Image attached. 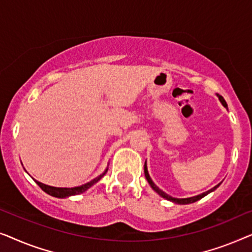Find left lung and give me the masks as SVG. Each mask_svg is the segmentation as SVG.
Listing matches in <instances>:
<instances>
[{"label": "left lung", "mask_w": 252, "mask_h": 252, "mask_svg": "<svg viewBox=\"0 0 252 252\" xmlns=\"http://www.w3.org/2000/svg\"><path fill=\"white\" fill-rule=\"evenodd\" d=\"M217 95H218L219 100H220V102H221V104H222V106H224V107H227V104H226L225 99L222 98L220 94H217ZM144 172H145V177H146V179H147L148 184H150L151 187H152V189H153L155 190V192H157L158 194H160V195H161L162 197L166 198V200L171 201V202H173V203H178V204H189V203H194V202H196V201H198V200H201L202 197H204L205 195H208L209 193L214 192V190H215L216 189H217V187H219V185H220V184H218V185H216V186L214 187V189H209V190H207V192H204V193L200 194V195H196V196H193V197H186V198H176V197H172V196L168 195V194L163 192V190H161L160 189H158V187L157 185H155V184L153 183V180L151 179L150 175H148V171H147V166H146V162H145V165H144Z\"/></svg>", "instance_id": "1"}]
</instances>
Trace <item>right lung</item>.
Returning <instances> with one entry per match:
<instances>
[{
  "mask_svg": "<svg viewBox=\"0 0 252 252\" xmlns=\"http://www.w3.org/2000/svg\"><path fill=\"white\" fill-rule=\"evenodd\" d=\"M107 170H108V168L106 169L100 176L97 177V178L92 179L91 182L84 184V185H82V186L72 187V189H66V187H65V189H63V187L49 186V185H45V184H42L40 182H37V180H35V182H36L37 185L40 186L45 193H48L49 195L55 196V197H59V198H63V197H68V196H72V195H79V194L86 192V190L89 189L92 185H94V184L97 183L98 180H100L101 177H104L105 173L107 172Z\"/></svg>",
  "mask_w": 252,
  "mask_h": 252,
  "instance_id": "add662e5",
  "label": "right lung"
}]
</instances>
